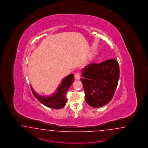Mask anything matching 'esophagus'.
<instances>
[{
  "label": "esophagus",
  "mask_w": 148,
  "mask_h": 148,
  "mask_svg": "<svg viewBox=\"0 0 148 148\" xmlns=\"http://www.w3.org/2000/svg\"><path fill=\"white\" fill-rule=\"evenodd\" d=\"M75 79L76 80H79L80 78V74L79 73H76V74H75Z\"/></svg>",
  "instance_id": "obj_1"
}]
</instances>
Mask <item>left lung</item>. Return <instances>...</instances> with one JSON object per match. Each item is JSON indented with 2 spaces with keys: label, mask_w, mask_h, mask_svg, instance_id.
Returning a JSON list of instances; mask_svg holds the SVG:
<instances>
[{
  "label": "left lung",
  "mask_w": 148,
  "mask_h": 148,
  "mask_svg": "<svg viewBox=\"0 0 148 148\" xmlns=\"http://www.w3.org/2000/svg\"><path fill=\"white\" fill-rule=\"evenodd\" d=\"M81 81L87 103L93 108H100L112 100L120 77V68L115 59L100 64H89L82 70Z\"/></svg>",
  "instance_id": "1"
}]
</instances>
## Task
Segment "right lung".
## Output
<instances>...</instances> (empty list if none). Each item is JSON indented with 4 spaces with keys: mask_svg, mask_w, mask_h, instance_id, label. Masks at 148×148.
Wrapping results in <instances>:
<instances>
[{
    "mask_svg": "<svg viewBox=\"0 0 148 148\" xmlns=\"http://www.w3.org/2000/svg\"><path fill=\"white\" fill-rule=\"evenodd\" d=\"M74 80V75L71 74L62 80L61 83L59 86L56 92L48 96H40L34 92L31 87L32 92L42 104L49 108L53 109H61L66 104L67 99L66 98V92L71 87Z\"/></svg>",
    "mask_w": 148,
    "mask_h": 148,
    "instance_id": "right-lung-1",
    "label": "right lung"
}]
</instances>
